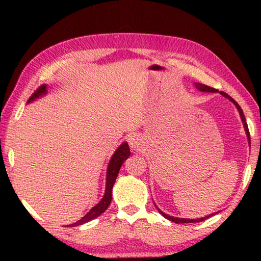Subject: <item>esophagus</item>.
Wrapping results in <instances>:
<instances>
[{"label": "esophagus", "mask_w": 261, "mask_h": 261, "mask_svg": "<svg viewBox=\"0 0 261 261\" xmlns=\"http://www.w3.org/2000/svg\"><path fill=\"white\" fill-rule=\"evenodd\" d=\"M129 144H130L131 148L138 149L139 145H140V139L138 138V137H136V136H131L130 138H129Z\"/></svg>", "instance_id": "esophagus-1"}]
</instances>
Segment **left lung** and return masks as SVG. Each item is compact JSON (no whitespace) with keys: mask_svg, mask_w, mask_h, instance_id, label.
I'll return each instance as SVG.
<instances>
[{"mask_svg":"<svg viewBox=\"0 0 261 261\" xmlns=\"http://www.w3.org/2000/svg\"><path fill=\"white\" fill-rule=\"evenodd\" d=\"M194 86H196V88L197 90H199V91H201V92H212V93H215V92H219L218 90H215V88H213V87H210V86H207V85H205V84H200V83H194ZM219 93L221 94V95H223L224 98H227V99H229L231 101V102L236 106V108H237V110L238 112H240V115H241V120H242V122H243V125H244V129H245V132H246V136H247V140H249V144L251 145V138H250V132H249V127H247V124H246V120H245V116H244V113H243V110H242V108L240 107V105H238L235 100H233L230 95H228L227 93H224V92H219ZM156 208H158V211H159V213H160L163 218H166V219H168V220H170V221H173V222H175V223H193V222H201V221H205L206 219H208V218H211L212 215H214V214H216V213H214V214H211V215H208V216H205V218H201V219H179V218H174V216H170V215H168V214H166V213H163L162 211H160V208H159L158 206H155Z\"/></svg>","mask_w":261,"mask_h":261,"instance_id":"obj_1","label":"left lung"}]
</instances>
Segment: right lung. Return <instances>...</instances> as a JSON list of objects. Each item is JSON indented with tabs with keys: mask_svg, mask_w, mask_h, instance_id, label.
<instances>
[{
	"mask_svg": "<svg viewBox=\"0 0 261 261\" xmlns=\"http://www.w3.org/2000/svg\"><path fill=\"white\" fill-rule=\"evenodd\" d=\"M46 93H47V85H41L32 95H31V98L29 99L28 102H31V101H33L37 98H40V96L45 95ZM130 154H131L130 148L127 143H123L121 146L115 151V153L113 154V156L108 163L107 182H106V191H105L103 198L100 200L99 204L95 205L85 216H83V218L79 221H77V222L70 224V227L81 226L83 223H86L88 221L98 218L99 215L102 214L103 212L108 208L110 201H112V191H113L115 180H116V177L118 175V171H120L123 162L130 156Z\"/></svg>",
	"mask_w": 261,
	"mask_h": 261,
	"instance_id": "1",
	"label": "right lung"
}]
</instances>
